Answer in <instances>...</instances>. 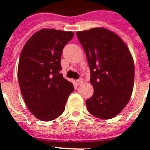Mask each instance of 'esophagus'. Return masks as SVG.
Returning <instances> with one entry per match:
<instances>
[{
  "label": "esophagus",
  "mask_w": 150,
  "mask_h": 150,
  "mask_svg": "<svg viewBox=\"0 0 150 150\" xmlns=\"http://www.w3.org/2000/svg\"><path fill=\"white\" fill-rule=\"evenodd\" d=\"M83 79H78L77 81H76V83H77V85H81V84H82L83 83Z\"/></svg>",
  "instance_id": "obj_1"
}]
</instances>
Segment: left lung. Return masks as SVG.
<instances>
[{"mask_svg":"<svg viewBox=\"0 0 150 150\" xmlns=\"http://www.w3.org/2000/svg\"><path fill=\"white\" fill-rule=\"evenodd\" d=\"M86 53L94 94L86 100L90 114L108 120L129 102L134 83V63L120 36L102 27L76 33Z\"/></svg>","mask_w":150,"mask_h":150,"instance_id":"8db88e82","label":"left lung"}]
</instances>
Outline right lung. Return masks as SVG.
Masks as SVG:
<instances>
[{
  "label": "right lung",
  "mask_w": 150,
  "mask_h": 150,
  "mask_svg": "<svg viewBox=\"0 0 150 150\" xmlns=\"http://www.w3.org/2000/svg\"><path fill=\"white\" fill-rule=\"evenodd\" d=\"M72 32L42 29L26 42L18 64L19 85L29 110L36 118L50 121L65 110L72 83L59 71L64 46L73 38Z\"/></svg>",
  "instance_id": "right-lung-1"
}]
</instances>
